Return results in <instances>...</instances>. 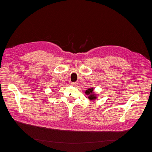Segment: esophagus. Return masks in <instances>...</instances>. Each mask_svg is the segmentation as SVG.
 <instances>
[{
	"instance_id": "esophagus-1",
	"label": "esophagus",
	"mask_w": 152,
	"mask_h": 152,
	"mask_svg": "<svg viewBox=\"0 0 152 152\" xmlns=\"http://www.w3.org/2000/svg\"><path fill=\"white\" fill-rule=\"evenodd\" d=\"M71 86H76L78 84H77V83H76V82H73V83H71Z\"/></svg>"
}]
</instances>
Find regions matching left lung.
<instances>
[{"mask_svg":"<svg viewBox=\"0 0 152 152\" xmlns=\"http://www.w3.org/2000/svg\"><path fill=\"white\" fill-rule=\"evenodd\" d=\"M93 91H94V89H93V88H91V89H87V90L86 91V95H89L88 98H89V99H90L91 100H95V99L97 98L96 96H95V95H96L94 94Z\"/></svg>","mask_w":152,"mask_h":152,"instance_id":"left-lung-1","label":"left lung"}]
</instances>
